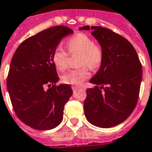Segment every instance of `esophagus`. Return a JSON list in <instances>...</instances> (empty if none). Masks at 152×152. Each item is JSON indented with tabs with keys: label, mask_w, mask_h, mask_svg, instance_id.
Returning <instances> with one entry per match:
<instances>
[{
	"label": "esophagus",
	"mask_w": 152,
	"mask_h": 152,
	"mask_svg": "<svg viewBox=\"0 0 152 152\" xmlns=\"http://www.w3.org/2000/svg\"><path fill=\"white\" fill-rule=\"evenodd\" d=\"M80 88V87L79 86H72V89L73 90V91H75V90H76V89H79Z\"/></svg>",
	"instance_id": "esophagus-1"
}]
</instances>
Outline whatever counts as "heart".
<instances>
[{
	"label": "heart",
	"mask_w": 152,
	"mask_h": 152,
	"mask_svg": "<svg viewBox=\"0 0 152 152\" xmlns=\"http://www.w3.org/2000/svg\"><path fill=\"white\" fill-rule=\"evenodd\" d=\"M68 52L71 55H79V66H82L78 69L70 70L61 76V81L64 84H79L90 76L89 68L94 69L100 66L104 51L100 45L94 44L90 37L84 33H78L66 41ZM53 62L58 70L64 71L68 66V54L65 49L57 46L53 50Z\"/></svg>",
	"instance_id": "heart-1"
}]
</instances>
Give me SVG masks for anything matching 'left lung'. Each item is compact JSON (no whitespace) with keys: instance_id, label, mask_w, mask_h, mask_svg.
Wrapping results in <instances>:
<instances>
[{"instance_id":"1","label":"left lung","mask_w":152,"mask_h":152,"mask_svg":"<svg viewBox=\"0 0 152 152\" xmlns=\"http://www.w3.org/2000/svg\"><path fill=\"white\" fill-rule=\"evenodd\" d=\"M92 30L91 35L104 51L99 71L90 80L96 84L87 89L84 114L90 124L108 128L123 123L137 104L142 80V65L128 40L112 30L88 25L80 30Z\"/></svg>"}]
</instances>
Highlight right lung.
Here are the masks:
<instances>
[{
	"instance_id": "right-lung-1",
	"label": "right lung",
	"mask_w": 152,
	"mask_h": 152,
	"mask_svg": "<svg viewBox=\"0 0 152 152\" xmlns=\"http://www.w3.org/2000/svg\"><path fill=\"white\" fill-rule=\"evenodd\" d=\"M72 33L66 26L48 28L24 40L12 58L7 78L12 105L17 117L33 129L50 130L63 120L72 90L69 84H55L59 77L52 56L63 37Z\"/></svg>"
}]
</instances>
